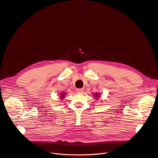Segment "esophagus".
<instances>
[{
  "label": "esophagus",
  "instance_id": "obj_1",
  "mask_svg": "<svg viewBox=\"0 0 158 158\" xmlns=\"http://www.w3.org/2000/svg\"><path fill=\"white\" fill-rule=\"evenodd\" d=\"M77 93H83V91H84V89H77Z\"/></svg>",
  "mask_w": 158,
  "mask_h": 158
}]
</instances>
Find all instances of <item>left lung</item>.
I'll return each mask as SVG.
<instances>
[{"label": "left lung", "mask_w": 158, "mask_h": 158, "mask_svg": "<svg viewBox=\"0 0 158 158\" xmlns=\"http://www.w3.org/2000/svg\"><path fill=\"white\" fill-rule=\"evenodd\" d=\"M99 94H94V97L96 98V99H97V98H99Z\"/></svg>", "instance_id": "left-lung-1"}]
</instances>
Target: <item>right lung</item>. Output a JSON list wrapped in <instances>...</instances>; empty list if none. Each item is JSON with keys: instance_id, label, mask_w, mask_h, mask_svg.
Returning a JSON list of instances; mask_svg holds the SVG:
<instances>
[{"instance_id": "1", "label": "right lung", "mask_w": 158, "mask_h": 158, "mask_svg": "<svg viewBox=\"0 0 158 158\" xmlns=\"http://www.w3.org/2000/svg\"><path fill=\"white\" fill-rule=\"evenodd\" d=\"M60 95H61V96H60V98H61V99H63V98H64V96L65 95V94L64 93H61V94H60Z\"/></svg>"}]
</instances>
